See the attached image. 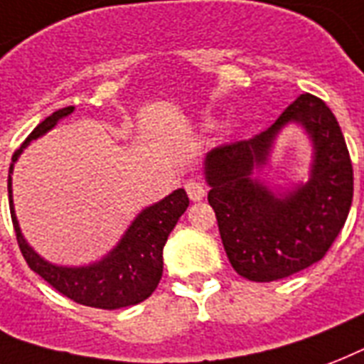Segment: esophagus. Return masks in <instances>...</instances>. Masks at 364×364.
<instances>
[{"mask_svg":"<svg viewBox=\"0 0 364 364\" xmlns=\"http://www.w3.org/2000/svg\"><path fill=\"white\" fill-rule=\"evenodd\" d=\"M186 191H188V197H190L191 201H201L205 193H207V188L199 180H190L186 184Z\"/></svg>","mask_w":364,"mask_h":364,"instance_id":"esophagus-1","label":"esophagus"}]
</instances>
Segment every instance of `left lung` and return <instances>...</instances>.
<instances>
[{
  "label": "left lung",
  "mask_w": 364,
  "mask_h": 364,
  "mask_svg": "<svg viewBox=\"0 0 364 364\" xmlns=\"http://www.w3.org/2000/svg\"><path fill=\"white\" fill-rule=\"evenodd\" d=\"M289 124L309 136L312 165L306 183L281 188L257 174ZM203 174L230 264L256 283L289 277L319 262L346 224L353 199V168L342 129L328 106L308 92L267 131L208 151Z\"/></svg>",
  "instance_id": "1"
}]
</instances>
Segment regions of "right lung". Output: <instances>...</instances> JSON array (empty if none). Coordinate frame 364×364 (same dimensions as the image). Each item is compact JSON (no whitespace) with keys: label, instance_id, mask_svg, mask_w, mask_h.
Here are the masks:
<instances>
[{"label":"right lung","instance_id":"obj_1","mask_svg":"<svg viewBox=\"0 0 364 364\" xmlns=\"http://www.w3.org/2000/svg\"><path fill=\"white\" fill-rule=\"evenodd\" d=\"M70 114H74V106L56 109L55 114H50L33 129L32 134L26 138V142L22 144L13 156L7 190H9L11 218L15 226L16 241L30 269H33L39 277H43L53 289H56L70 300L100 309H121L136 306L150 296L161 281L163 247L167 243L168 235L176 226L178 218L186 213L190 199L186 196V191L178 188L167 197H163L161 201L142 208L134 216L131 226L121 235L117 245L100 260L85 264V266H60V264L45 260L22 235L21 224L15 213V203H13L11 176L15 171V163L18 161L22 151L30 146V142L53 131L56 123Z\"/></svg>","mask_w":364,"mask_h":364}]
</instances>
